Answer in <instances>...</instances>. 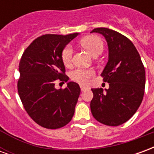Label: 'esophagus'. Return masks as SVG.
Masks as SVG:
<instances>
[{
  "instance_id": "esophagus-1",
  "label": "esophagus",
  "mask_w": 154,
  "mask_h": 154,
  "mask_svg": "<svg viewBox=\"0 0 154 154\" xmlns=\"http://www.w3.org/2000/svg\"><path fill=\"white\" fill-rule=\"evenodd\" d=\"M80 88H81V91H84L85 90H87V89H89L88 87H86V86H83V85H81Z\"/></svg>"
}]
</instances>
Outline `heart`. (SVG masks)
I'll use <instances>...</instances> for the list:
<instances>
[{"label": "heart", "mask_w": 154, "mask_h": 154, "mask_svg": "<svg viewBox=\"0 0 154 154\" xmlns=\"http://www.w3.org/2000/svg\"><path fill=\"white\" fill-rule=\"evenodd\" d=\"M82 46L84 47L93 57L102 53L104 48L103 41L98 36H87L81 40ZM73 49L70 45H67L63 48L61 54L62 61L65 66H70L72 62ZM94 72L91 69L77 68L71 72V78L79 83L87 84L91 77L94 76Z\"/></svg>", "instance_id": "obj_1"}]
</instances>
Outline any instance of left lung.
Segmentation results:
<instances>
[{
	"mask_svg": "<svg viewBox=\"0 0 154 154\" xmlns=\"http://www.w3.org/2000/svg\"><path fill=\"white\" fill-rule=\"evenodd\" d=\"M106 38L109 57L101 73L109 89L93 88L91 114L106 125L118 126L132 117L142 102L145 70L139 52L129 38L107 28L94 29Z\"/></svg>",
	"mask_w": 154,
	"mask_h": 154,
	"instance_id": "1",
	"label": "left lung"
}]
</instances>
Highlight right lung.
<instances>
[{"instance_id": "1", "label": "right lung", "mask_w": 154, "mask_h": 154, "mask_svg": "<svg viewBox=\"0 0 154 154\" xmlns=\"http://www.w3.org/2000/svg\"><path fill=\"white\" fill-rule=\"evenodd\" d=\"M78 33L67 35H44L29 45L19 64L18 93L26 112L44 128L59 129L70 122L81 89L73 82L64 89L55 82H67L61 54Z\"/></svg>"}]
</instances>
